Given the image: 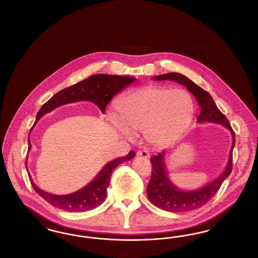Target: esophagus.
<instances>
[{
	"instance_id": "obj_1",
	"label": "esophagus",
	"mask_w": 258,
	"mask_h": 258,
	"mask_svg": "<svg viewBox=\"0 0 258 258\" xmlns=\"http://www.w3.org/2000/svg\"><path fill=\"white\" fill-rule=\"evenodd\" d=\"M136 156L141 157V158H145V159L150 158V154L148 153L147 151H137Z\"/></svg>"
}]
</instances>
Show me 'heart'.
Listing matches in <instances>:
<instances>
[{"instance_id": "1", "label": "heart", "mask_w": 258, "mask_h": 258, "mask_svg": "<svg viewBox=\"0 0 258 258\" xmlns=\"http://www.w3.org/2000/svg\"><path fill=\"white\" fill-rule=\"evenodd\" d=\"M119 115L111 112V124L122 135L142 133L155 147H164L182 137L192 121L196 106L184 89L147 87L123 97L118 103Z\"/></svg>"}]
</instances>
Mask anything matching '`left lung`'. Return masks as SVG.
<instances>
[{"instance_id":"obj_1","label":"left lung","mask_w":258,"mask_h":258,"mask_svg":"<svg viewBox=\"0 0 258 258\" xmlns=\"http://www.w3.org/2000/svg\"><path fill=\"white\" fill-rule=\"evenodd\" d=\"M157 81H174L185 87L197 98L200 106V114L197 117L198 123H220L226 127L232 135V145L229 152L227 164L224 171L211 183L192 190H183L172 183L166 170L164 157L166 151H162L151 158L153 166L152 177L147 185L149 200L158 208L172 213L187 212L205 205L220 189L223 181L232 171V152L235 145V134L227 118L216 105L211 95L201 87L197 85L183 74L168 73L154 76Z\"/></svg>"}]
</instances>
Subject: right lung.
<instances>
[{
  "instance_id": "right-lung-1",
  "label": "right lung",
  "mask_w": 258,
  "mask_h": 258,
  "mask_svg": "<svg viewBox=\"0 0 258 258\" xmlns=\"http://www.w3.org/2000/svg\"><path fill=\"white\" fill-rule=\"evenodd\" d=\"M135 80V77L131 76L95 74L81 82L74 84L73 86L61 90L50 98L47 102H45L37 112L36 122L31 128L30 134L32 130L35 127L36 123L38 122V120L44 114L67 103H73L83 100L91 101L98 106L102 114H104L105 108L107 104L110 102L112 98L123 90L125 87L133 84ZM28 144L29 150H31L32 145L30 141V135L28 138ZM135 152L131 151L125 157L110 160L103 166V168L95 177V179H93L81 189L70 195L57 196L46 192L40 189L37 184L34 183L30 173L29 177L34 189L54 207L68 212H84L97 208L103 203V201L107 197V187L110 182L112 172L114 171V169L119 164L132 160L133 158H135Z\"/></svg>"
}]
</instances>
